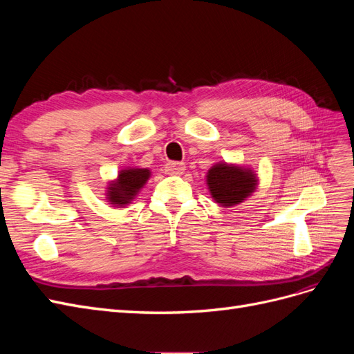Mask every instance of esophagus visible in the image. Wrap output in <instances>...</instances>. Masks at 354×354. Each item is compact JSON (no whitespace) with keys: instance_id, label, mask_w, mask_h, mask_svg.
Masks as SVG:
<instances>
[{"instance_id":"1","label":"esophagus","mask_w":354,"mask_h":354,"mask_svg":"<svg viewBox=\"0 0 354 354\" xmlns=\"http://www.w3.org/2000/svg\"><path fill=\"white\" fill-rule=\"evenodd\" d=\"M165 168H167V173L168 174L178 176V174H183L185 173L186 165L183 162H168Z\"/></svg>"}]
</instances>
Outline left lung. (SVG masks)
Wrapping results in <instances>:
<instances>
[{
  "label": "left lung",
  "instance_id": "obj_1",
  "mask_svg": "<svg viewBox=\"0 0 354 354\" xmlns=\"http://www.w3.org/2000/svg\"><path fill=\"white\" fill-rule=\"evenodd\" d=\"M257 185L259 178L251 168L234 164L218 162L207 173V186L211 198L224 208L243 202L254 194Z\"/></svg>",
  "mask_w": 354,
  "mask_h": 354
}]
</instances>
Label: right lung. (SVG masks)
<instances>
[{"mask_svg": "<svg viewBox=\"0 0 354 354\" xmlns=\"http://www.w3.org/2000/svg\"><path fill=\"white\" fill-rule=\"evenodd\" d=\"M151 177L149 168H124L118 173V177L109 181L106 190V199L112 207L124 208L131 203L138 192L143 189L146 181Z\"/></svg>", "mask_w": 354, "mask_h": 354, "instance_id": "1", "label": "right lung"}]
</instances>
